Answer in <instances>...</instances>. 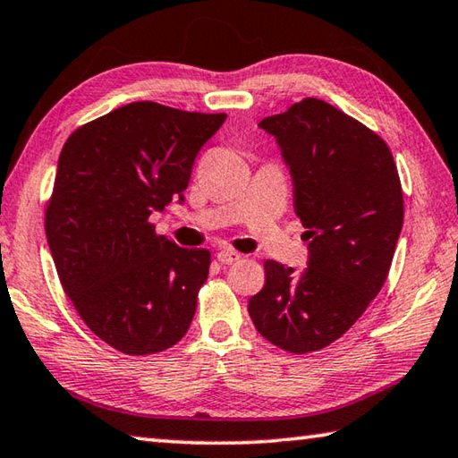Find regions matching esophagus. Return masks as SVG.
Masks as SVG:
<instances>
[{"label": "esophagus", "instance_id": "esophagus-1", "mask_svg": "<svg viewBox=\"0 0 458 458\" xmlns=\"http://www.w3.org/2000/svg\"><path fill=\"white\" fill-rule=\"evenodd\" d=\"M216 258H218V262H222V264H234V262L240 260V258H242V254H238L234 250H228V248H224V250H220L218 254H216Z\"/></svg>", "mask_w": 458, "mask_h": 458}]
</instances>
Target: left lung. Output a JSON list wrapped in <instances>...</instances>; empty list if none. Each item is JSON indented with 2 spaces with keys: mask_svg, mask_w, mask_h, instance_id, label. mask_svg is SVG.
Here are the masks:
<instances>
[{
  "mask_svg": "<svg viewBox=\"0 0 458 458\" xmlns=\"http://www.w3.org/2000/svg\"><path fill=\"white\" fill-rule=\"evenodd\" d=\"M260 128L290 168L309 268L266 260L248 312L266 340L306 354L343 336L385 284L404 218L401 178L385 140L322 99L304 98Z\"/></svg>",
  "mask_w": 458,
  "mask_h": 458,
  "instance_id": "1",
  "label": "left lung"
}]
</instances>
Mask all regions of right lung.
<instances>
[{"instance_id":"1","label":"right lung","mask_w":458,"mask_h":458,"mask_svg":"<svg viewBox=\"0 0 458 458\" xmlns=\"http://www.w3.org/2000/svg\"><path fill=\"white\" fill-rule=\"evenodd\" d=\"M226 114L134 102L80 126L62 148L46 236L73 309L130 356L180 343L210 252L156 234L149 214L184 200L200 148Z\"/></svg>"}]
</instances>
